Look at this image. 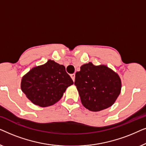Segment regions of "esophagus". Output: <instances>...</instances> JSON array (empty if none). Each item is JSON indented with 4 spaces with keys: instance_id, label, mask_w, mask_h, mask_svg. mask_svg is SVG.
<instances>
[{
    "instance_id": "obj_1",
    "label": "esophagus",
    "mask_w": 146,
    "mask_h": 146,
    "mask_svg": "<svg viewBox=\"0 0 146 146\" xmlns=\"http://www.w3.org/2000/svg\"><path fill=\"white\" fill-rule=\"evenodd\" d=\"M70 76L72 78V80L74 82V80H75V74L74 73V74H71Z\"/></svg>"
}]
</instances>
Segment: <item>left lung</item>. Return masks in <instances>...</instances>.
<instances>
[{
  "instance_id": "8db88e82",
  "label": "left lung",
  "mask_w": 146,
  "mask_h": 146,
  "mask_svg": "<svg viewBox=\"0 0 146 146\" xmlns=\"http://www.w3.org/2000/svg\"><path fill=\"white\" fill-rule=\"evenodd\" d=\"M74 85L81 102L90 111H98L112 106L121 92L119 75L106 65L83 64L76 73Z\"/></svg>"
}]
</instances>
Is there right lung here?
<instances>
[{"label":"right lung","instance_id":"right-lung-1","mask_svg":"<svg viewBox=\"0 0 146 146\" xmlns=\"http://www.w3.org/2000/svg\"><path fill=\"white\" fill-rule=\"evenodd\" d=\"M73 84L64 66L49 60L24 75L21 88L32 103L44 108L58 102L67 88Z\"/></svg>","mask_w":146,"mask_h":146}]
</instances>
